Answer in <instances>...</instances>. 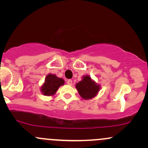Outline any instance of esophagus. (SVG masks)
Listing matches in <instances>:
<instances>
[{
	"label": "esophagus",
	"mask_w": 148,
	"mask_h": 148,
	"mask_svg": "<svg viewBox=\"0 0 148 148\" xmlns=\"http://www.w3.org/2000/svg\"><path fill=\"white\" fill-rule=\"evenodd\" d=\"M67 85H69V86H71V85L72 84V81L71 79L67 80Z\"/></svg>",
	"instance_id": "1"
}]
</instances>
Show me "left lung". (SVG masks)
I'll use <instances>...</instances> for the list:
<instances>
[{"label": "left lung", "mask_w": 148, "mask_h": 148, "mask_svg": "<svg viewBox=\"0 0 148 148\" xmlns=\"http://www.w3.org/2000/svg\"><path fill=\"white\" fill-rule=\"evenodd\" d=\"M76 88L81 97L85 99L93 98L99 90V86L92 81L89 76H85L83 77L82 81L76 84Z\"/></svg>", "instance_id": "8db88e82"}]
</instances>
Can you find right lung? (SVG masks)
I'll return each instance as SVG.
<instances>
[{"mask_svg": "<svg viewBox=\"0 0 148 148\" xmlns=\"http://www.w3.org/2000/svg\"><path fill=\"white\" fill-rule=\"evenodd\" d=\"M64 81L62 79L58 78L54 74H49L46 77L45 82L42 86V92L46 96L53 95L56 92L58 88L64 84Z\"/></svg>", "mask_w": 148, "mask_h": 148, "instance_id": "right-lung-1", "label": "right lung"}]
</instances>
